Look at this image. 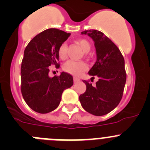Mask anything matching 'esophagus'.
Segmentation results:
<instances>
[{"instance_id": "esophagus-1", "label": "esophagus", "mask_w": 150, "mask_h": 150, "mask_svg": "<svg viewBox=\"0 0 150 150\" xmlns=\"http://www.w3.org/2000/svg\"><path fill=\"white\" fill-rule=\"evenodd\" d=\"M73 81H74V83H77V82L80 81V79L78 78H77V77H74Z\"/></svg>"}]
</instances>
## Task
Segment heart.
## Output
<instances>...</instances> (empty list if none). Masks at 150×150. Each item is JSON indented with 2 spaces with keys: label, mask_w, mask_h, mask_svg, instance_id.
<instances>
[{
  "label": "heart",
  "mask_w": 150,
  "mask_h": 150,
  "mask_svg": "<svg viewBox=\"0 0 150 150\" xmlns=\"http://www.w3.org/2000/svg\"><path fill=\"white\" fill-rule=\"evenodd\" d=\"M77 43L84 52H88L91 49V44L86 39H79ZM58 55L61 59L64 60L67 56V45L66 43H61L58 49ZM87 65L84 61H69L63 67L64 70L70 75L78 76L87 69Z\"/></svg>",
  "instance_id": "1"
}]
</instances>
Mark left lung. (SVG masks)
I'll return each instance as SVG.
<instances>
[{
  "mask_svg": "<svg viewBox=\"0 0 150 150\" xmlns=\"http://www.w3.org/2000/svg\"><path fill=\"white\" fill-rule=\"evenodd\" d=\"M81 34L88 35L95 42L97 61L89 74L98 77V81L93 86L84 80L86 92L79 96V100L86 112L104 115L114 110L122 98L127 79L124 58L117 46L100 31L85 30Z\"/></svg>",
  "mask_w": 150,
  "mask_h": 150,
  "instance_id": "obj_1",
  "label": "left lung"
}]
</instances>
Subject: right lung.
Listing matches in <instances>:
<instances>
[{
  "mask_svg": "<svg viewBox=\"0 0 150 150\" xmlns=\"http://www.w3.org/2000/svg\"><path fill=\"white\" fill-rule=\"evenodd\" d=\"M70 33L58 29H48L33 38L24 50L22 60V96L31 109L37 112L48 113L58 107L64 89L73 85L70 74L49 76L50 66L59 68L58 49Z\"/></svg>",
  "mask_w": 150,
  "mask_h": 150,
  "instance_id": "1",
  "label": "right lung"
}]
</instances>
